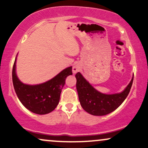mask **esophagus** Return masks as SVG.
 Returning <instances> with one entry per match:
<instances>
[{
	"mask_svg": "<svg viewBox=\"0 0 148 148\" xmlns=\"http://www.w3.org/2000/svg\"><path fill=\"white\" fill-rule=\"evenodd\" d=\"M78 70H79V69H78V68H77V67H76V66L73 67L72 71H73V72H74V73H76Z\"/></svg>",
	"mask_w": 148,
	"mask_h": 148,
	"instance_id": "34e87169",
	"label": "esophagus"
}]
</instances>
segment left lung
I'll use <instances>...</instances> for the list:
<instances>
[{
	"mask_svg": "<svg viewBox=\"0 0 148 148\" xmlns=\"http://www.w3.org/2000/svg\"><path fill=\"white\" fill-rule=\"evenodd\" d=\"M76 78L80 105L86 112L96 116L107 115L118 108L128 96L133 82L132 77L122 92L104 94L93 87L80 72L76 74Z\"/></svg>",
	"mask_w": 148,
	"mask_h": 148,
	"instance_id": "1",
	"label": "left lung"
}]
</instances>
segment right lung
Masks as SVG:
<instances>
[{
    "mask_svg": "<svg viewBox=\"0 0 148 148\" xmlns=\"http://www.w3.org/2000/svg\"><path fill=\"white\" fill-rule=\"evenodd\" d=\"M16 59V57L13 67L12 80L15 91L21 103L30 111L39 115L52 112L59 104L65 78L72 74V67L64 69L44 83L30 85L22 83L17 76Z\"/></svg>",
    "mask_w": 148,
    "mask_h": 148,
    "instance_id": "obj_1",
    "label": "right lung"
}]
</instances>
